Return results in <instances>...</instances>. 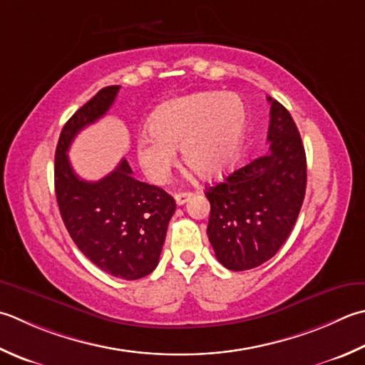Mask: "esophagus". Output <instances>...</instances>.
Instances as JSON below:
<instances>
[{"mask_svg":"<svg viewBox=\"0 0 365 365\" xmlns=\"http://www.w3.org/2000/svg\"><path fill=\"white\" fill-rule=\"evenodd\" d=\"M191 196H192L191 192H188V191H187V192H175V196H174V197H175V202H177L178 205H183L185 202L188 201V199H190Z\"/></svg>","mask_w":365,"mask_h":365,"instance_id":"34e87169","label":"esophagus"}]
</instances>
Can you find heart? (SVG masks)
I'll return each mask as SVG.
<instances>
[{
	"label": "heart",
	"instance_id": "obj_1",
	"mask_svg": "<svg viewBox=\"0 0 365 365\" xmlns=\"http://www.w3.org/2000/svg\"><path fill=\"white\" fill-rule=\"evenodd\" d=\"M247 123L237 95L220 91L174 99L153 113L135 140V152L150 182L164 183L180 147L183 163L205 180L227 173L237 161Z\"/></svg>",
	"mask_w": 365,
	"mask_h": 365
}]
</instances>
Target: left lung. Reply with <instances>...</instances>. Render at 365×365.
Instances as JSON below:
<instances>
[{"label": "left lung", "mask_w": 365, "mask_h": 365, "mask_svg": "<svg viewBox=\"0 0 365 365\" xmlns=\"http://www.w3.org/2000/svg\"><path fill=\"white\" fill-rule=\"evenodd\" d=\"M269 152L207 188V235L217 259L230 270L269 261L288 239L307 187L305 150L291 113L272 98Z\"/></svg>", "instance_id": "8db88e82"}]
</instances>
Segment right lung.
<instances>
[{
    "label": "right lung",
    "instance_id": "add662e5",
    "mask_svg": "<svg viewBox=\"0 0 365 365\" xmlns=\"http://www.w3.org/2000/svg\"><path fill=\"white\" fill-rule=\"evenodd\" d=\"M118 90L120 85L99 90L63 126L55 152V195L77 248L104 272L138 280L158 266L174 197L135 180L125 158L98 182L77 177L68 158L76 135L106 115Z\"/></svg>",
    "mask_w": 365,
    "mask_h": 365
}]
</instances>
